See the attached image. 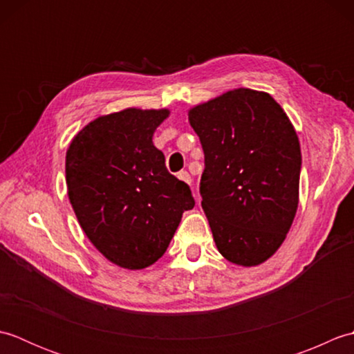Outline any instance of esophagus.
<instances>
[{"label": "esophagus", "mask_w": 354, "mask_h": 354, "mask_svg": "<svg viewBox=\"0 0 354 354\" xmlns=\"http://www.w3.org/2000/svg\"><path fill=\"white\" fill-rule=\"evenodd\" d=\"M178 178L181 179V181H184L185 184H192V176L189 175V171H179Z\"/></svg>", "instance_id": "esophagus-1"}]
</instances>
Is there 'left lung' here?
Returning a JSON list of instances; mask_svg holds the SVG:
<instances>
[{"label": "left lung", "instance_id": "obj_1", "mask_svg": "<svg viewBox=\"0 0 354 354\" xmlns=\"http://www.w3.org/2000/svg\"><path fill=\"white\" fill-rule=\"evenodd\" d=\"M205 156L202 208L217 250L255 266L272 255L298 207L301 149L280 104L239 88L189 112Z\"/></svg>", "mask_w": 354, "mask_h": 354}]
</instances>
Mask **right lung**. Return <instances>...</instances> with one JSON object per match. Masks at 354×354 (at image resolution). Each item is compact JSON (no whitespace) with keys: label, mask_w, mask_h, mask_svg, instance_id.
Instances as JSON below:
<instances>
[{"label":"right lung","mask_w":354,"mask_h":354,"mask_svg":"<svg viewBox=\"0 0 354 354\" xmlns=\"http://www.w3.org/2000/svg\"><path fill=\"white\" fill-rule=\"evenodd\" d=\"M167 109L129 108L99 117L66 152L68 196L82 230L104 257L127 269L150 266L167 250L190 187L165 167L153 132Z\"/></svg>","instance_id":"1"}]
</instances>
